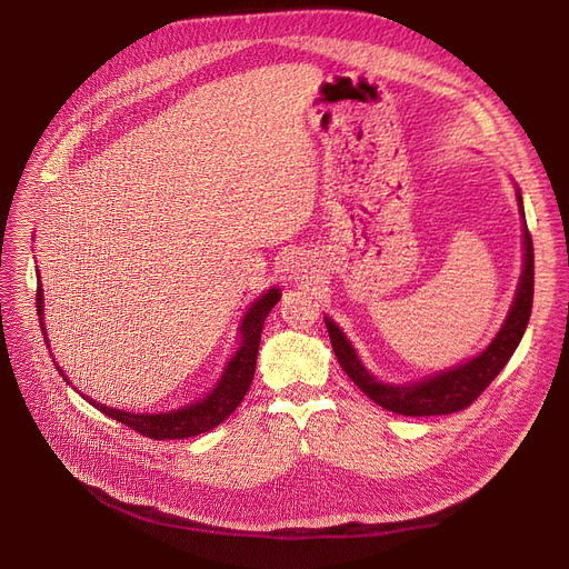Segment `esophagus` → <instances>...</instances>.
I'll return each instance as SVG.
<instances>
[{
	"label": "esophagus",
	"mask_w": 569,
	"mask_h": 569,
	"mask_svg": "<svg viewBox=\"0 0 569 569\" xmlns=\"http://www.w3.org/2000/svg\"><path fill=\"white\" fill-rule=\"evenodd\" d=\"M309 262H307V258H297V256H292V260L288 262V274H290V279H295V281H300V279H309Z\"/></svg>",
	"instance_id": "esophagus-1"
}]
</instances>
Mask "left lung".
Masks as SVG:
<instances>
[{
	"label": "left lung",
	"mask_w": 569,
	"mask_h": 569,
	"mask_svg": "<svg viewBox=\"0 0 569 569\" xmlns=\"http://www.w3.org/2000/svg\"><path fill=\"white\" fill-rule=\"evenodd\" d=\"M519 198V212L523 217V200ZM523 272L515 295V305L507 313L500 332L489 343V348L472 357L466 365L447 369L442 373L429 376L410 385H385L376 380L360 362L355 348L346 339V335L335 325L332 318H325L327 332L335 348L337 360L348 378L360 387V390L380 408L392 410L406 417H427V415H450L468 408L477 397H480L489 382L505 369L515 355L526 325L530 320L532 309V286H535V256H532V239L528 226H523Z\"/></svg>",
	"instance_id": "1"
}]
</instances>
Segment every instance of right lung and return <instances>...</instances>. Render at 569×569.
<instances>
[{
    "label": "right lung",
    "mask_w": 569,
    "mask_h": 569,
    "mask_svg": "<svg viewBox=\"0 0 569 569\" xmlns=\"http://www.w3.org/2000/svg\"><path fill=\"white\" fill-rule=\"evenodd\" d=\"M41 279V277H39ZM281 300L279 288L267 290L262 297L251 305L247 311L242 327H239V335H242V343H239L237 352L230 357L228 367L223 369L221 380L217 387L209 392L202 401L184 406L172 412H154V415H136L127 410H117L110 406H103L94 399H87L94 408H99L103 415L112 417V420L127 425L129 429L138 431L140 436L154 438V440H179V438H191L198 433H204L209 429L219 427L226 417L232 415V410L239 406V401L244 399L249 392L253 373H256V360H258V346H260V335H262V325L269 311L274 309V305ZM37 311L41 320V330L43 327V290L41 283L37 286ZM57 371L62 373V369L57 367ZM64 376V373H62ZM67 380V376H64ZM80 395V392H78Z\"/></svg>",
    "instance_id": "add662e5"
}]
</instances>
